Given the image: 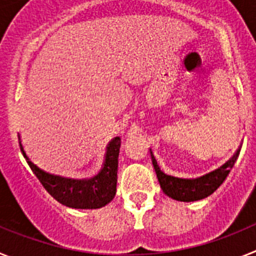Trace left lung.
Masks as SVG:
<instances>
[{
  "mask_svg": "<svg viewBox=\"0 0 256 256\" xmlns=\"http://www.w3.org/2000/svg\"><path fill=\"white\" fill-rule=\"evenodd\" d=\"M150 154L154 169L156 172V177L159 180L160 187L165 195L177 201L191 202V201H198L208 198L222 186V183L224 182L230 172L234 168V162L240 155V148L224 165H222L220 168L210 172L202 177L192 178V180L173 177V176L165 174L160 169L151 148Z\"/></svg>",
  "mask_w": 256,
  "mask_h": 256,
  "instance_id": "1",
  "label": "left lung"
}]
</instances>
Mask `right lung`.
<instances>
[{
  "label": "right lung",
  "instance_id": "add662e5",
  "mask_svg": "<svg viewBox=\"0 0 256 256\" xmlns=\"http://www.w3.org/2000/svg\"><path fill=\"white\" fill-rule=\"evenodd\" d=\"M20 148L33 173L37 176L52 198L60 204L73 209H100L108 205L116 194L118 158L120 150V137H115L106 148L102 168L92 178L76 180L48 173L40 169L28 158L22 141Z\"/></svg>",
  "mask_w": 256,
  "mask_h": 256
}]
</instances>
